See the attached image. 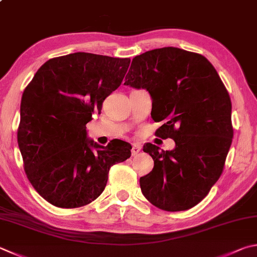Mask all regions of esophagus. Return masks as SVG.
Instances as JSON below:
<instances>
[{
    "label": "esophagus",
    "instance_id": "1",
    "mask_svg": "<svg viewBox=\"0 0 257 257\" xmlns=\"http://www.w3.org/2000/svg\"><path fill=\"white\" fill-rule=\"evenodd\" d=\"M142 151V147L139 146V145H137V144H134L133 145V148H132V154H133V156H135V155H137V154Z\"/></svg>",
    "mask_w": 257,
    "mask_h": 257
}]
</instances>
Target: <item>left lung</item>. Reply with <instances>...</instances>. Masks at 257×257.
I'll list each match as a JSON object with an SVG mask.
<instances>
[{
  "instance_id": "obj_1",
  "label": "left lung",
  "mask_w": 257,
  "mask_h": 257,
  "mask_svg": "<svg viewBox=\"0 0 257 257\" xmlns=\"http://www.w3.org/2000/svg\"><path fill=\"white\" fill-rule=\"evenodd\" d=\"M124 85L146 88L152 118L164 121L156 135L175 142L173 151L144 145L154 160L139 180L145 198L166 211L197 206L220 177L234 136L231 101L217 71L202 55L164 47L136 56Z\"/></svg>"
}]
</instances>
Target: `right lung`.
<instances>
[{
	"instance_id": "obj_1",
	"label": "right lung",
	"mask_w": 257,
	"mask_h": 257,
	"mask_svg": "<svg viewBox=\"0 0 257 257\" xmlns=\"http://www.w3.org/2000/svg\"><path fill=\"white\" fill-rule=\"evenodd\" d=\"M130 58L74 53L46 62L25 88L18 144L28 180L46 201L80 208L99 197L110 167L132 155L113 139L101 146L86 138V123L115 91Z\"/></svg>"
}]
</instances>
